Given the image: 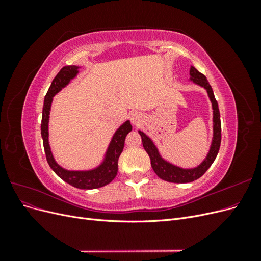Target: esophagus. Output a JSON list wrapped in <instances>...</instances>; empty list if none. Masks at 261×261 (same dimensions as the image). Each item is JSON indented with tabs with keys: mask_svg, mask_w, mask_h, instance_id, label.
Here are the masks:
<instances>
[{
	"mask_svg": "<svg viewBox=\"0 0 261 261\" xmlns=\"http://www.w3.org/2000/svg\"><path fill=\"white\" fill-rule=\"evenodd\" d=\"M130 121L133 125H139L141 122H143V115H141L139 112H133L130 114Z\"/></svg>",
	"mask_w": 261,
	"mask_h": 261,
	"instance_id": "esophagus-1",
	"label": "esophagus"
}]
</instances>
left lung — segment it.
I'll use <instances>...</instances> for the list:
<instances>
[{
    "mask_svg": "<svg viewBox=\"0 0 261 261\" xmlns=\"http://www.w3.org/2000/svg\"><path fill=\"white\" fill-rule=\"evenodd\" d=\"M189 82L202 87V88L207 91L209 100L212 106V128H213V135L211 145L209 148V151L204 158L203 161L197 165L195 168H181L178 165H175L171 163L170 161L165 160L164 158L159 152L154 141L147 136L144 132L138 130L141 136V140H143V146L147 151L150 161H151V167L154 171L155 174L159 176L161 179L171 181V183H191V181L198 179L200 176H202L206 171L211 167L213 161L216 160L217 154L220 149L221 144V121H220V112L218 102L213 94L211 86L209 85V82L204 75H202L200 72H198L194 66H191L189 69Z\"/></svg>",
    "mask_w": 261,
    "mask_h": 261,
    "instance_id": "obj_1",
    "label": "left lung"
}]
</instances>
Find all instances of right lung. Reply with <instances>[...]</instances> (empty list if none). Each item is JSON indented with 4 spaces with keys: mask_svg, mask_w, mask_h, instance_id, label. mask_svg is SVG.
Instances as JSON below:
<instances>
[{
    "mask_svg": "<svg viewBox=\"0 0 261 261\" xmlns=\"http://www.w3.org/2000/svg\"><path fill=\"white\" fill-rule=\"evenodd\" d=\"M80 68L81 66L76 65L64 66L60 70L59 74L54 77L50 88L44 97L41 121V136L43 140L46 161H48L50 168L55 172V174L76 188L94 189L108 185L115 178L118 168V158H120L123 151L125 138L133 127L130 122L127 120L115 130L111 140H110L103 159H102L97 167L92 169L67 170L61 167L55 161L49 143V121L53 97L74 80L78 73H80Z\"/></svg>",
    "mask_w": 261,
    "mask_h": 261,
    "instance_id": "right-lung-1",
    "label": "right lung"
}]
</instances>
